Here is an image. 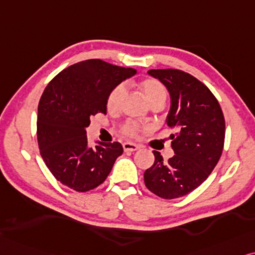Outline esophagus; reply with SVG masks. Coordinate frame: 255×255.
Segmentation results:
<instances>
[{
	"instance_id": "34e87169",
	"label": "esophagus",
	"mask_w": 255,
	"mask_h": 255,
	"mask_svg": "<svg viewBox=\"0 0 255 255\" xmlns=\"http://www.w3.org/2000/svg\"><path fill=\"white\" fill-rule=\"evenodd\" d=\"M122 147H124L125 151H135V150H137L138 148H140L137 144L130 143V142H125V143L122 144Z\"/></svg>"
}]
</instances>
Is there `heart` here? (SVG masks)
<instances>
[{"instance_id":"heart-1","label":"heart","mask_w":255,"mask_h":255,"mask_svg":"<svg viewBox=\"0 0 255 255\" xmlns=\"http://www.w3.org/2000/svg\"><path fill=\"white\" fill-rule=\"evenodd\" d=\"M140 90L145 100L149 104L152 105L155 103H164L165 98H167V90L163 86L161 81H158L155 78H145L140 83ZM126 96V88L124 85H118L113 90L111 91V93L107 97V110L110 113H118L121 110L122 103H124ZM142 128L135 122L128 121L122 126L121 131L125 135L130 137H136L138 134L141 133Z\"/></svg>"}]
</instances>
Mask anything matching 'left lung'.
<instances>
[{
  "label": "left lung",
  "mask_w": 255,
  "mask_h": 255,
  "mask_svg": "<svg viewBox=\"0 0 255 255\" xmlns=\"http://www.w3.org/2000/svg\"><path fill=\"white\" fill-rule=\"evenodd\" d=\"M165 85L171 97L167 124L175 155L164 161L154 150L155 162L144 172L149 191L164 199L179 198L209 177L222 156L225 119L211 91L191 74L177 69L149 70Z\"/></svg>",
  "instance_id": "8db88e82"
}]
</instances>
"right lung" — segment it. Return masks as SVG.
I'll return each instance as SVG.
<instances>
[{
	"mask_svg": "<svg viewBox=\"0 0 255 255\" xmlns=\"http://www.w3.org/2000/svg\"><path fill=\"white\" fill-rule=\"evenodd\" d=\"M136 71L101 59L73 64L47 84L40 97L37 141L40 155L57 181L78 192L103 184L115 159L124 152L119 142L88 148L90 118L106 114L111 91Z\"/></svg>",
	"mask_w": 255,
	"mask_h": 255,
	"instance_id": "add662e5",
	"label": "right lung"
}]
</instances>
